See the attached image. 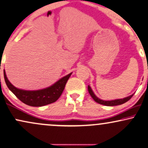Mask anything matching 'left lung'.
Masks as SVG:
<instances>
[{
    "instance_id": "8db88e82",
    "label": "left lung",
    "mask_w": 148,
    "mask_h": 148,
    "mask_svg": "<svg viewBox=\"0 0 148 148\" xmlns=\"http://www.w3.org/2000/svg\"><path fill=\"white\" fill-rule=\"evenodd\" d=\"M88 92H89V94L90 95V96L92 97V99L95 100L96 102L99 103V104L103 105H106V106H116V105H122L123 103L127 102L128 100H130L131 99L132 97H133V95L129 96V97L124 98V99H116V100H114V101H103V100L99 99V98L95 96V94L92 90L91 88L90 87V86H88Z\"/></svg>"
}]
</instances>
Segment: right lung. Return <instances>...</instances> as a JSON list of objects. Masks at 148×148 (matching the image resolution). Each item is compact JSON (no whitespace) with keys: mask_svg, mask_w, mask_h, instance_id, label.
Returning <instances> with one entry per match:
<instances>
[{"mask_svg":"<svg viewBox=\"0 0 148 148\" xmlns=\"http://www.w3.org/2000/svg\"><path fill=\"white\" fill-rule=\"evenodd\" d=\"M71 75V73L67 75L49 88L39 90L27 91L18 89L13 86L9 82L4 70L5 81L9 89L22 103L32 107H41L56 102L62 95Z\"/></svg>","mask_w":148,"mask_h":148,"instance_id":"obj_1","label":"right lung"}]
</instances>
